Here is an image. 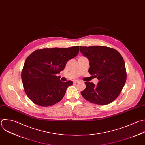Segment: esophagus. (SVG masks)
Listing matches in <instances>:
<instances>
[{
  "label": "esophagus",
  "instance_id": "obj_1",
  "mask_svg": "<svg viewBox=\"0 0 145 145\" xmlns=\"http://www.w3.org/2000/svg\"><path fill=\"white\" fill-rule=\"evenodd\" d=\"M73 82H74V83H77L79 82V80L78 79H75V80H73Z\"/></svg>",
  "mask_w": 145,
  "mask_h": 145
}]
</instances>
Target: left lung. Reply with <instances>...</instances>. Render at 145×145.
<instances>
[{
  "label": "left lung",
  "instance_id": "8db88e82",
  "mask_svg": "<svg viewBox=\"0 0 145 145\" xmlns=\"http://www.w3.org/2000/svg\"><path fill=\"white\" fill-rule=\"evenodd\" d=\"M82 54L89 62L88 72L99 80L97 85L86 82L82 96L87 101L106 105L114 101L122 91L126 80L125 62L115 49L103 46H80Z\"/></svg>",
  "mask_w": 145,
  "mask_h": 145
}]
</instances>
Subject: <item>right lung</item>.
<instances>
[{
  "instance_id": "1",
  "label": "right lung",
  "mask_w": 145,
  "mask_h": 145,
  "mask_svg": "<svg viewBox=\"0 0 145 145\" xmlns=\"http://www.w3.org/2000/svg\"><path fill=\"white\" fill-rule=\"evenodd\" d=\"M79 46L37 50L26 59L22 72L24 91L36 104L49 106L60 101L71 80H60L56 75L64 70L67 62L77 56Z\"/></svg>"
}]
</instances>
